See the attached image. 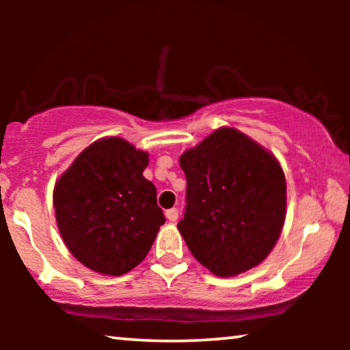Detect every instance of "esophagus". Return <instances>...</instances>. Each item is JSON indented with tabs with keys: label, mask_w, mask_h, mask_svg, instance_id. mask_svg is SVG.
I'll return each instance as SVG.
<instances>
[{
	"label": "esophagus",
	"mask_w": 350,
	"mask_h": 350,
	"mask_svg": "<svg viewBox=\"0 0 350 350\" xmlns=\"http://www.w3.org/2000/svg\"><path fill=\"white\" fill-rule=\"evenodd\" d=\"M178 215H180L178 208H170V210H167V212H165V217L170 223H175L176 219H178Z\"/></svg>",
	"instance_id": "obj_1"
}]
</instances>
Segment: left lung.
I'll list each match as a JSON object with an SVG mask.
<instances>
[{"instance_id": "obj_1", "label": "left lung", "mask_w": 350, "mask_h": 350, "mask_svg": "<svg viewBox=\"0 0 350 350\" xmlns=\"http://www.w3.org/2000/svg\"><path fill=\"white\" fill-rule=\"evenodd\" d=\"M186 208L178 231L193 256L219 277L260 265L285 221L286 183L274 156L221 127L185 151Z\"/></svg>"}]
</instances>
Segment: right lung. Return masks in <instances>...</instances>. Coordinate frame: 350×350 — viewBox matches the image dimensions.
Returning a JSON list of instances; mask_svg holds the SVG:
<instances>
[{"mask_svg":"<svg viewBox=\"0 0 350 350\" xmlns=\"http://www.w3.org/2000/svg\"><path fill=\"white\" fill-rule=\"evenodd\" d=\"M148 152L119 137L94 142L54 188L60 236L76 260L100 274L140 265L165 223L156 186L143 176Z\"/></svg>","mask_w":350,"mask_h":350,"instance_id":"right-lung-1","label":"right lung"}]
</instances>
